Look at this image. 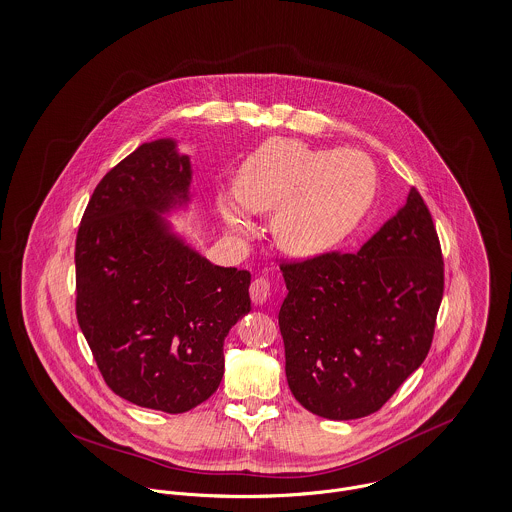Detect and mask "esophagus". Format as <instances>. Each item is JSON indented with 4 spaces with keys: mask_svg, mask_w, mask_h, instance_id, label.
<instances>
[{
    "mask_svg": "<svg viewBox=\"0 0 512 512\" xmlns=\"http://www.w3.org/2000/svg\"><path fill=\"white\" fill-rule=\"evenodd\" d=\"M249 294L255 304H265L271 296V283L265 277H257L249 286Z\"/></svg>",
    "mask_w": 512,
    "mask_h": 512,
    "instance_id": "esophagus-1",
    "label": "esophagus"
}]
</instances>
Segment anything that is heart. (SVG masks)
Segmentation results:
<instances>
[{"mask_svg":"<svg viewBox=\"0 0 512 512\" xmlns=\"http://www.w3.org/2000/svg\"><path fill=\"white\" fill-rule=\"evenodd\" d=\"M377 192V172L363 153L316 149L275 137L251 153L235 180L237 202L253 214H273L277 245L296 257H314L343 241L363 220ZM229 228L249 233L245 212L222 204Z\"/></svg>","mask_w":512,"mask_h":512,"instance_id":"obj_1","label":"heart"}]
</instances>
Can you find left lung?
Masks as SVG:
<instances>
[{
	"mask_svg": "<svg viewBox=\"0 0 512 512\" xmlns=\"http://www.w3.org/2000/svg\"><path fill=\"white\" fill-rule=\"evenodd\" d=\"M286 381L312 414L377 412L426 359L444 296V259L416 188L357 253L281 265Z\"/></svg>",
	"mask_w": 512,
	"mask_h": 512,
	"instance_id": "8db88e82",
	"label": "left lung"
}]
</instances>
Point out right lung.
Here are the masks:
<instances>
[{
    "instance_id": "1",
    "label": "right lung",
    "mask_w": 512,
    "mask_h": 512,
    "mask_svg": "<svg viewBox=\"0 0 512 512\" xmlns=\"http://www.w3.org/2000/svg\"><path fill=\"white\" fill-rule=\"evenodd\" d=\"M190 159L143 143L96 186L76 235V318L117 397L169 414L216 393L249 271L212 265L161 214L190 200Z\"/></svg>"
}]
</instances>
